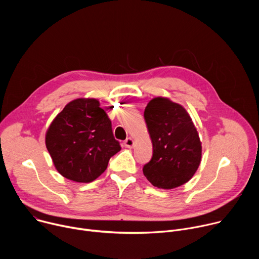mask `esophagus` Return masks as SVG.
<instances>
[{
  "label": "esophagus",
  "mask_w": 259,
  "mask_h": 259,
  "mask_svg": "<svg viewBox=\"0 0 259 259\" xmlns=\"http://www.w3.org/2000/svg\"><path fill=\"white\" fill-rule=\"evenodd\" d=\"M124 145L126 147H128V149H132L133 145H134V140L132 138H127L125 141H124Z\"/></svg>",
  "instance_id": "1"
}]
</instances>
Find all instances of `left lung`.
I'll return each mask as SVG.
<instances>
[{
    "label": "left lung",
    "instance_id": "1",
    "mask_svg": "<svg viewBox=\"0 0 259 259\" xmlns=\"http://www.w3.org/2000/svg\"><path fill=\"white\" fill-rule=\"evenodd\" d=\"M144 120L153 142V157L143 174L154 187L171 190L188 182L202 156L201 141L188 112L168 98L152 99Z\"/></svg>",
    "mask_w": 259,
    "mask_h": 259
}]
</instances>
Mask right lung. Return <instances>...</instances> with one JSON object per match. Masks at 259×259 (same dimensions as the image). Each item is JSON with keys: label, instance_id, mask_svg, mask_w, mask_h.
<instances>
[{"label": "right lung", "instance_id": "right-lung-1", "mask_svg": "<svg viewBox=\"0 0 259 259\" xmlns=\"http://www.w3.org/2000/svg\"><path fill=\"white\" fill-rule=\"evenodd\" d=\"M46 146L57 171L77 182L96 179L121 150L112 121L93 98H79L64 106L47 131Z\"/></svg>", "mask_w": 259, "mask_h": 259}]
</instances>
